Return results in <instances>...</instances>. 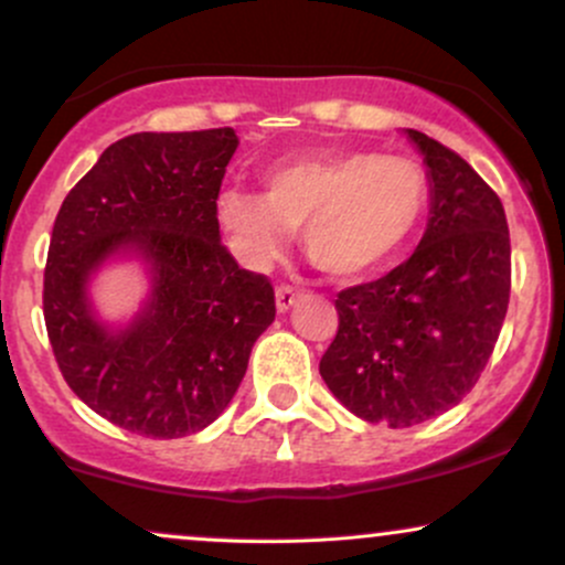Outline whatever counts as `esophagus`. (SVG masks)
<instances>
[{
	"instance_id": "obj_1",
	"label": "esophagus",
	"mask_w": 565,
	"mask_h": 565,
	"mask_svg": "<svg viewBox=\"0 0 565 565\" xmlns=\"http://www.w3.org/2000/svg\"><path fill=\"white\" fill-rule=\"evenodd\" d=\"M300 300V291L295 287H289V284H281V287L276 289V308L278 313H289L291 305Z\"/></svg>"
}]
</instances>
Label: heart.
<instances>
[{"mask_svg": "<svg viewBox=\"0 0 565 565\" xmlns=\"http://www.w3.org/2000/svg\"><path fill=\"white\" fill-rule=\"evenodd\" d=\"M427 204L430 178L419 161L348 151L281 161L263 174V193L225 188L215 217L246 268H268L300 231L305 257L350 281L401 255Z\"/></svg>", "mask_w": 565, "mask_h": 565, "instance_id": "1", "label": "heart"}]
</instances>
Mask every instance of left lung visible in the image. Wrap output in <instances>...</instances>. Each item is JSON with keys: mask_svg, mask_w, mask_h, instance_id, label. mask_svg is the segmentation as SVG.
Returning <instances> with one entry per match:
<instances>
[{"mask_svg": "<svg viewBox=\"0 0 565 565\" xmlns=\"http://www.w3.org/2000/svg\"><path fill=\"white\" fill-rule=\"evenodd\" d=\"M430 178V220L414 255L337 295L340 327L319 372L366 423L412 427L476 387L510 302L502 201L451 148L406 129Z\"/></svg>", "mask_w": 565, "mask_h": 565, "instance_id": "left-lung-1", "label": "left lung"}]
</instances>
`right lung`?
Here are the masks:
<instances>
[{
	"instance_id": "right-lung-1",
	"label": "right lung",
	"mask_w": 565,
	"mask_h": 565,
	"mask_svg": "<svg viewBox=\"0 0 565 565\" xmlns=\"http://www.w3.org/2000/svg\"><path fill=\"white\" fill-rule=\"evenodd\" d=\"M238 138L231 127L116 140L63 199L44 268V323L68 387L146 438L212 425L276 319L274 287L220 242L215 199ZM132 250L152 295L119 333L94 319L88 276Z\"/></svg>"
}]
</instances>
